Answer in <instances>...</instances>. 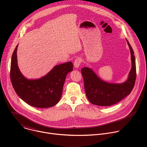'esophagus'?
I'll return each mask as SVG.
<instances>
[{
	"label": "esophagus",
	"instance_id": "34e87169",
	"mask_svg": "<svg viewBox=\"0 0 147 147\" xmlns=\"http://www.w3.org/2000/svg\"><path fill=\"white\" fill-rule=\"evenodd\" d=\"M81 59H80V58H77L75 60H74V67L75 68H78L80 65H81Z\"/></svg>",
	"mask_w": 147,
	"mask_h": 147
}]
</instances>
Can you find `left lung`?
Instances as JSON below:
<instances>
[{
    "instance_id": "left-lung-1",
    "label": "left lung",
    "mask_w": 147,
    "mask_h": 147,
    "mask_svg": "<svg viewBox=\"0 0 147 147\" xmlns=\"http://www.w3.org/2000/svg\"><path fill=\"white\" fill-rule=\"evenodd\" d=\"M131 53V68L127 80L123 83H109L101 80L88 67L81 69L86 96L93 105L110 107L121 100L131 92L136 79V59L134 51L126 39Z\"/></svg>"
}]
</instances>
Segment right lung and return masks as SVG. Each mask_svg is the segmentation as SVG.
<instances>
[{
	"label": "right lung",
	"instance_id": "add662e5",
	"mask_svg": "<svg viewBox=\"0 0 147 147\" xmlns=\"http://www.w3.org/2000/svg\"><path fill=\"white\" fill-rule=\"evenodd\" d=\"M16 47L11 60L10 79L18 96L30 106L47 108L55 106L60 100L65 79L73 70L71 61L55 66L47 75L39 79L29 80L19 70Z\"/></svg>",
	"mask_w": 147,
	"mask_h": 147
}]
</instances>
